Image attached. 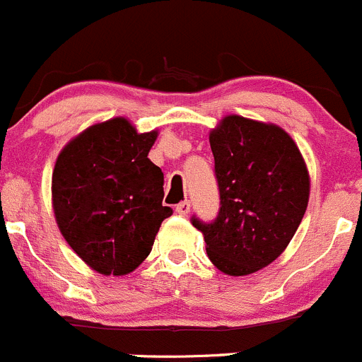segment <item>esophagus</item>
Here are the masks:
<instances>
[{"label":"esophagus","instance_id":"1","mask_svg":"<svg viewBox=\"0 0 362 362\" xmlns=\"http://www.w3.org/2000/svg\"><path fill=\"white\" fill-rule=\"evenodd\" d=\"M175 213L181 216H187L188 213H190V202L188 201H183V202H179L177 206H175Z\"/></svg>","mask_w":362,"mask_h":362}]
</instances>
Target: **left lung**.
<instances>
[{
  "instance_id": "obj_1",
  "label": "left lung",
  "mask_w": 362,
  "mask_h": 362,
  "mask_svg": "<svg viewBox=\"0 0 362 362\" xmlns=\"http://www.w3.org/2000/svg\"><path fill=\"white\" fill-rule=\"evenodd\" d=\"M218 181L215 222L192 223L204 236L209 261L233 277L277 259L308 209V165L295 140L272 122L227 115L209 133Z\"/></svg>"
}]
</instances>
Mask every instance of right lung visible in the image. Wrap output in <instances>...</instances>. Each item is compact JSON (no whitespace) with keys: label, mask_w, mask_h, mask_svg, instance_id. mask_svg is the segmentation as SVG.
Returning <instances> with one entry per match:
<instances>
[{"label":"right lung","mask_w":362,"mask_h":362,"mask_svg":"<svg viewBox=\"0 0 362 362\" xmlns=\"http://www.w3.org/2000/svg\"><path fill=\"white\" fill-rule=\"evenodd\" d=\"M158 129L139 133L126 117L88 126L65 144L51 177L62 236L92 270L127 275L153 249L161 222L163 172L147 158Z\"/></svg>","instance_id":"obj_1"}]
</instances>
